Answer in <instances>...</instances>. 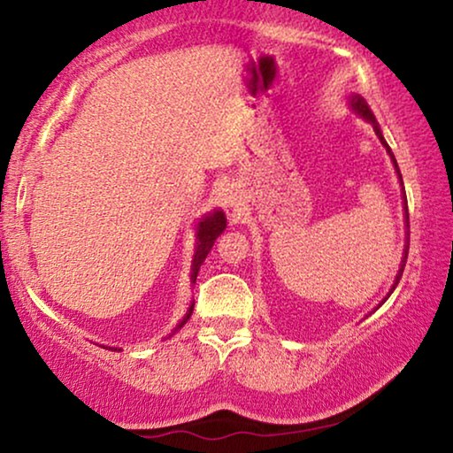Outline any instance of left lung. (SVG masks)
Wrapping results in <instances>:
<instances>
[{
    "label": "left lung",
    "mask_w": 453,
    "mask_h": 453,
    "mask_svg": "<svg viewBox=\"0 0 453 453\" xmlns=\"http://www.w3.org/2000/svg\"><path fill=\"white\" fill-rule=\"evenodd\" d=\"M350 109L355 111L357 115H361L363 119H367V121H371L373 123V129H375V134H377V138H380V142L383 146H386V150H388V154L389 157H392V163H394V166H395V173H398V177H400V181H402V175H400V169H398V163H395V158H394V152L389 150V146H388V142L383 140V134H381V129H380V126H377V121H375V115H373V111L369 109V104H367V101H365L363 96H358V95H352L350 96ZM404 216H406V228H411L408 226V203H406V194H404ZM408 237H406V250H404V257H402V264H400V270H398V274H395V280H394V284H392V288H389V293H388V296L394 293V288L398 287V282H400V278H402V272H404V265H406V257H408V245H411V231L406 233ZM386 296V299H388ZM386 299H383L381 303H386ZM380 303V305H381Z\"/></svg>",
    "instance_id": "obj_1"
}]
</instances>
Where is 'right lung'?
<instances>
[{
	"label": "right lung",
	"instance_id": "right-lung-1",
	"mask_svg": "<svg viewBox=\"0 0 453 453\" xmlns=\"http://www.w3.org/2000/svg\"><path fill=\"white\" fill-rule=\"evenodd\" d=\"M225 228H226V219H225V212H220V210H214V212L203 216V219L197 222V228H196V231H197V234H196L197 243H196L194 262H191V282H196L197 272H200V265L203 264V259H206L210 250H212L214 241L220 237V233L225 231ZM191 311H194V303H191L189 311L185 313V318L179 321V326L173 332H177L179 327H183L185 324H188ZM109 349H111V346H109ZM111 350H121V349H111Z\"/></svg>",
	"mask_w": 453,
	"mask_h": 453
}]
</instances>
